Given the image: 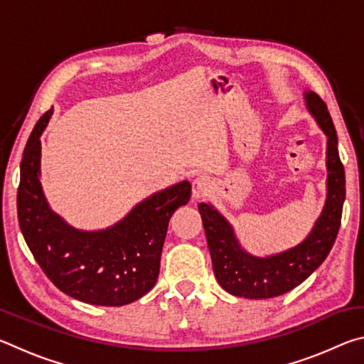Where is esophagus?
Wrapping results in <instances>:
<instances>
[{
    "label": "esophagus",
    "mask_w": 364,
    "mask_h": 364,
    "mask_svg": "<svg viewBox=\"0 0 364 364\" xmlns=\"http://www.w3.org/2000/svg\"><path fill=\"white\" fill-rule=\"evenodd\" d=\"M212 191V181L208 176H197L193 181V197L194 199H202L210 194Z\"/></svg>",
    "instance_id": "esophagus-1"
}]
</instances>
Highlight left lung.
<instances>
[{"label": "left lung", "mask_w": 364, "mask_h": 364, "mask_svg": "<svg viewBox=\"0 0 364 364\" xmlns=\"http://www.w3.org/2000/svg\"><path fill=\"white\" fill-rule=\"evenodd\" d=\"M305 102L328 136V196L321 215L304 241L276 255L254 257L239 245L223 215L210 204H199L213 273L220 286L236 297L271 299L292 291L326 260L336 242L345 200V170L338 157L337 133L328 106L315 91H305Z\"/></svg>", "instance_id": "obj_1"}]
</instances>
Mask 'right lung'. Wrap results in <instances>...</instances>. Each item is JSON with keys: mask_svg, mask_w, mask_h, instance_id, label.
Listing matches in <instances>:
<instances>
[{"mask_svg": "<svg viewBox=\"0 0 364 364\" xmlns=\"http://www.w3.org/2000/svg\"><path fill=\"white\" fill-rule=\"evenodd\" d=\"M51 114L36 122L21 162L17 217L23 239L59 291L90 305L132 304L157 282L168 221L189 202L191 183L152 194L107 230H75L49 208L40 183V136Z\"/></svg>", "mask_w": 364, "mask_h": 364, "instance_id": "add662e5", "label": "right lung"}]
</instances>
